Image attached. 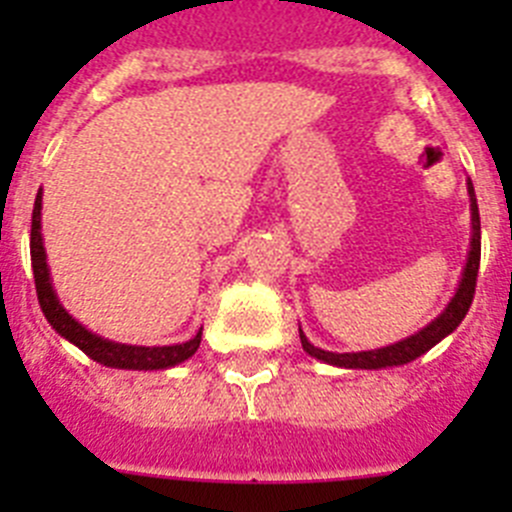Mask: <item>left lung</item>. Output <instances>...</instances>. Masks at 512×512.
<instances>
[{
    "label": "left lung",
    "mask_w": 512,
    "mask_h": 512,
    "mask_svg": "<svg viewBox=\"0 0 512 512\" xmlns=\"http://www.w3.org/2000/svg\"><path fill=\"white\" fill-rule=\"evenodd\" d=\"M469 200H472V251H469L467 269H464V277H461L459 289H456L454 300L449 302V307L433 320L431 325H425L423 330H418L415 336L405 338L400 343H392L387 348H377V351H361V354H333V351H323V348H315L305 338V333L300 330L302 348L307 354L315 356V359L325 361V364L333 366H346V369H382V366H400L408 364V361L418 359L420 354H425L428 348L436 346L441 338H446L456 325L464 320V315L469 312V305L474 300V287H477V274H479V253H482V243H479V207L477 197H474V187L469 182Z\"/></svg>",
    "instance_id": "left-lung-1"
}]
</instances>
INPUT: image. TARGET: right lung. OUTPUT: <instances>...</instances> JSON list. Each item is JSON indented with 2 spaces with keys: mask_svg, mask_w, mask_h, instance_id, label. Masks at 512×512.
<instances>
[{
  "mask_svg": "<svg viewBox=\"0 0 512 512\" xmlns=\"http://www.w3.org/2000/svg\"><path fill=\"white\" fill-rule=\"evenodd\" d=\"M40 202L43 197H35L33 207V228H30V261H33V277H35V292H38V302L43 307V315L48 323L61 333L63 338H69L74 346H79L89 359L99 361L104 366H117V369H166V366L182 364L184 359L200 348L202 330L192 341L179 343V346H125V343H112L104 338L89 333L84 325L76 323L69 312L58 305V297L51 287V277H48V264H45V248L43 235H40Z\"/></svg>",
  "mask_w": 512,
  "mask_h": 512,
  "instance_id": "1",
  "label": "right lung"
}]
</instances>
